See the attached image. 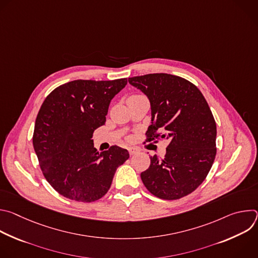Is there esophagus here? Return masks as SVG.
I'll return each mask as SVG.
<instances>
[{
	"instance_id": "obj_1",
	"label": "esophagus",
	"mask_w": 258,
	"mask_h": 258,
	"mask_svg": "<svg viewBox=\"0 0 258 258\" xmlns=\"http://www.w3.org/2000/svg\"><path fill=\"white\" fill-rule=\"evenodd\" d=\"M128 152H130V155H135L139 152V150L135 148V147H131V148H128Z\"/></svg>"
}]
</instances>
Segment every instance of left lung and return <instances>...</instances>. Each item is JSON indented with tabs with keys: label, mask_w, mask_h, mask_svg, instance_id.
<instances>
[{
	"label": "left lung",
	"mask_w": 258,
	"mask_h": 258,
	"mask_svg": "<svg viewBox=\"0 0 258 258\" xmlns=\"http://www.w3.org/2000/svg\"><path fill=\"white\" fill-rule=\"evenodd\" d=\"M128 83L150 102L147 140L168 141L164 158L151 156L149 168L141 173L145 187L164 200L189 195L205 179L216 154V124L204 96L189 81L167 73L130 78Z\"/></svg>",
	"instance_id": "left-lung-1"
}]
</instances>
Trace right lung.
Returning a JSON list of instances; mask_svg holds the SVG:
<instances>
[{
    "label": "right lung",
    "mask_w": 258,
    "mask_h": 258,
    "mask_svg": "<svg viewBox=\"0 0 258 258\" xmlns=\"http://www.w3.org/2000/svg\"><path fill=\"white\" fill-rule=\"evenodd\" d=\"M127 79L66 83L55 89L41 106L32 144L43 174L62 196L93 202L109 190L117 167L128 159L118 146L98 152L92 140L105 124L110 102Z\"/></svg>",
    "instance_id": "obj_1"
}]
</instances>
